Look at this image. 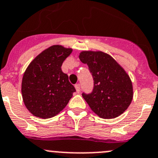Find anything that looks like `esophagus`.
Here are the masks:
<instances>
[{"mask_svg":"<svg viewBox=\"0 0 158 158\" xmlns=\"http://www.w3.org/2000/svg\"><path fill=\"white\" fill-rule=\"evenodd\" d=\"M75 87H76V92H77L78 93H80V85H79V83L78 84H76V85H75Z\"/></svg>","mask_w":158,"mask_h":158,"instance_id":"1","label":"esophagus"}]
</instances>
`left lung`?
<instances>
[{"label":"left lung","mask_w":158,"mask_h":158,"mask_svg":"<svg viewBox=\"0 0 158 158\" xmlns=\"http://www.w3.org/2000/svg\"><path fill=\"white\" fill-rule=\"evenodd\" d=\"M79 57L87 64L94 81L93 92L82 94L91 110L103 119L121 115L133 99L132 82L126 71L102 52L83 51Z\"/></svg>","instance_id":"obj_1"}]
</instances>
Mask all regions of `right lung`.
<instances>
[{
	"instance_id": "1",
	"label": "right lung",
	"mask_w": 158,
	"mask_h": 158,
	"mask_svg": "<svg viewBox=\"0 0 158 158\" xmlns=\"http://www.w3.org/2000/svg\"><path fill=\"white\" fill-rule=\"evenodd\" d=\"M72 52V48L52 45L37 56L26 69L21 93L26 108L34 116L42 119L56 116L76 92L61 69Z\"/></svg>"
}]
</instances>
